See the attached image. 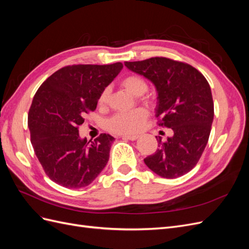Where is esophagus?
<instances>
[{
	"mask_svg": "<svg viewBox=\"0 0 249 249\" xmlns=\"http://www.w3.org/2000/svg\"><path fill=\"white\" fill-rule=\"evenodd\" d=\"M123 138L134 141V140H137L139 138V136H138V135H124Z\"/></svg>",
	"mask_w": 249,
	"mask_h": 249,
	"instance_id": "esophagus-1",
	"label": "esophagus"
}]
</instances>
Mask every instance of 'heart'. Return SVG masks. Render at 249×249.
<instances>
[{
    "mask_svg": "<svg viewBox=\"0 0 249 249\" xmlns=\"http://www.w3.org/2000/svg\"><path fill=\"white\" fill-rule=\"evenodd\" d=\"M122 86L127 92L134 96H140L147 91L146 81L137 76V74H131L127 76L120 82ZM109 89H105L100 95L99 105L105 106L108 100ZM148 116V112L144 108H137L127 112H120L112 116L107 123L108 130L115 134H134L139 132L143 125H144Z\"/></svg>",
    "mask_w": 249,
    "mask_h": 249,
    "instance_id": "obj_1",
    "label": "heart"
}]
</instances>
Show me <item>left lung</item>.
<instances>
[{"label":"left lung","instance_id":"1","mask_svg":"<svg viewBox=\"0 0 249 249\" xmlns=\"http://www.w3.org/2000/svg\"><path fill=\"white\" fill-rule=\"evenodd\" d=\"M124 65L153 83L156 116L173 131L164 141L156 136L159 148L145 158V165L165 178L184 176L197 164L209 140L214 103L208 81L191 65L164 57Z\"/></svg>","mask_w":249,"mask_h":249}]
</instances>
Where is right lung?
<instances>
[{
    "label": "right lung",
    "mask_w": 249,
    "mask_h": 249,
    "mask_svg": "<svg viewBox=\"0 0 249 249\" xmlns=\"http://www.w3.org/2000/svg\"><path fill=\"white\" fill-rule=\"evenodd\" d=\"M108 65L65 66L44 81L29 111L28 125L35 155L56 184L79 189L91 184L109 160L114 137L81 138L78 125L96 109L100 95L123 70Z\"/></svg>",
    "instance_id": "1"
}]
</instances>
